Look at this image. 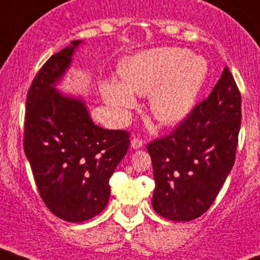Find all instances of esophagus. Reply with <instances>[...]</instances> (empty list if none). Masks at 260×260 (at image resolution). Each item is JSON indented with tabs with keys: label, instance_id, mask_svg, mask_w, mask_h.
I'll use <instances>...</instances> for the list:
<instances>
[{
	"label": "esophagus",
	"instance_id": "esophagus-1",
	"mask_svg": "<svg viewBox=\"0 0 260 260\" xmlns=\"http://www.w3.org/2000/svg\"><path fill=\"white\" fill-rule=\"evenodd\" d=\"M131 147H132V149H135V150H137V149H141L142 141L140 139H133L132 141H131Z\"/></svg>",
	"mask_w": 260,
	"mask_h": 260
}]
</instances>
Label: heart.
Returning a JSON list of instances; mask_svg holds the SVG:
<instances>
[{
    "label": "heart",
    "instance_id": "heart-1",
    "mask_svg": "<svg viewBox=\"0 0 260 260\" xmlns=\"http://www.w3.org/2000/svg\"><path fill=\"white\" fill-rule=\"evenodd\" d=\"M121 84H102L104 101L119 119L136 106L137 95H149V111L160 125L185 120L209 76V63L181 48H154L125 58L119 64Z\"/></svg>",
    "mask_w": 260,
    "mask_h": 260
}]
</instances>
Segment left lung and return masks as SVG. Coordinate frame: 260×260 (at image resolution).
Wrapping results in <instances>:
<instances>
[{
  "label": "left lung",
  "mask_w": 260,
  "mask_h": 260,
  "mask_svg": "<svg viewBox=\"0 0 260 260\" xmlns=\"http://www.w3.org/2000/svg\"><path fill=\"white\" fill-rule=\"evenodd\" d=\"M241 95L225 67L210 95L172 135L147 145L160 216L190 221L210 209L235 165Z\"/></svg>",
  "instance_id": "obj_1"
}]
</instances>
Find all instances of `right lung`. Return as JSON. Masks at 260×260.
I'll use <instances>...</instances> for the list:
<instances>
[{
  "label": "right lung",
  "mask_w": 260,
  "mask_h": 260,
  "mask_svg": "<svg viewBox=\"0 0 260 260\" xmlns=\"http://www.w3.org/2000/svg\"><path fill=\"white\" fill-rule=\"evenodd\" d=\"M83 44L75 40L49 58L25 107L24 153L40 196L55 216L71 223L104 211L109 180L129 146L125 131L94 124L83 98L58 89Z\"/></svg>",
  "instance_id": "1"
}]
</instances>
